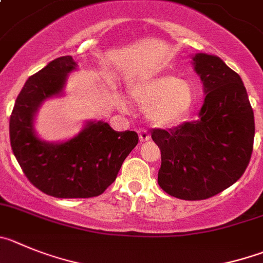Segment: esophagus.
<instances>
[{"label":"esophagus","mask_w":263,"mask_h":263,"mask_svg":"<svg viewBox=\"0 0 263 263\" xmlns=\"http://www.w3.org/2000/svg\"><path fill=\"white\" fill-rule=\"evenodd\" d=\"M139 141L141 142H147L150 139V134L147 133V130H139Z\"/></svg>","instance_id":"obj_1"}]
</instances>
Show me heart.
I'll use <instances>...</instances> for the list:
<instances>
[{
    "label": "heart",
    "mask_w": 263,
    "mask_h": 263,
    "mask_svg": "<svg viewBox=\"0 0 263 263\" xmlns=\"http://www.w3.org/2000/svg\"><path fill=\"white\" fill-rule=\"evenodd\" d=\"M127 92L143 108L146 120L156 127H168L181 121L196 100L194 86L172 74L136 82ZM121 107L126 108V104L121 103Z\"/></svg>",
    "instance_id": "b5f03b06"
}]
</instances>
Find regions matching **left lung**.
<instances>
[{"instance_id": "left-lung-1", "label": "left lung", "mask_w": 263, "mask_h": 263, "mask_svg": "<svg viewBox=\"0 0 263 263\" xmlns=\"http://www.w3.org/2000/svg\"><path fill=\"white\" fill-rule=\"evenodd\" d=\"M194 70L206 93L198 119L154 129L161 151L158 184L170 196L199 201L235 184L249 164L254 115L241 78L216 56L197 53Z\"/></svg>"}]
</instances>
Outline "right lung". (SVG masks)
<instances>
[{
	"instance_id": "obj_1",
	"label": "right lung",
	"mask_w": 263,
	"mask_h": 263,
	"mask_svg": "<svg viewBox=\"0 0 263 263\" xmlns=\"http://www.w3.org/2000/svg\"><path fill=\"white\" fill-rule=\"evenodd\" d=\"M77 66L71 56L59 57L31 76L16 98L9 125L11 148L26 177L56 198L100 196L138 143L136 132H115L103 121H87L64 142H45L36 136V112L45 100L62 95L67 74Z\"/></svg>"
}]
</instances>
